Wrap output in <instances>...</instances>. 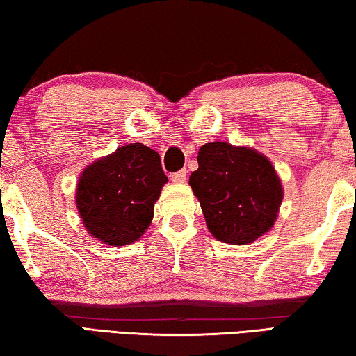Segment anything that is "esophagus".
Listing matches in <instances>:
<instances>
[{
  "label": "esophagus",
  "mask_w": 356,
  "mask_h": 356,
  "mask_svg": "<svg viewBox=\"0 0 356 356\" xmlns=\"http://www.w3.org/2000/svg\"><path fill=\"white\" fill-rule=\"evenodd\" d=\"M171 180L174 184H185L186 180V172L185 171H179V172H174L171 176Z\"/></svg>",
  "instance_id": "esophagus-1"
}]
</instances>
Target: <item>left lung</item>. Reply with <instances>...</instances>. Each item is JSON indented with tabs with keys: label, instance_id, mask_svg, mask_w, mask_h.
<instances>
[{
	"label": "left lung",
	"instance_id": "left-lung-1",
	"mask_svg": "<svg viewBox=\"0 0 356 356\" xmlns=\"http://www.w3.org/2000/svg\"><path fill=\"white\" fill-rule=\"evenodd\" d=\"M197 163L188 184L216 240L250 245L273 227L284 188L267 156L252 147L213 141L200 149Z\"/></svg>",
	"mask_w": 356,
	"mask_h": 356
}]
</instances>
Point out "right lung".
Wrapping results in <instances>:
<instances>
[{"instance_id":"right-lung-1","label":"right lung","mask_w":356,"mask_h":356,"mask_svg":"<svg viewBox=\"0 0 356 356\" xmlns=\"http://www.w3.org/2000/svg\"><path fill=\"white\" fill-rule=\"evenodd\" d=\"M166 182L155 150L141 143L120 146L81 171L75 190L78 215L95 240L110 246L130 245L152 222Z\"/></svg>"}]
</instances>
